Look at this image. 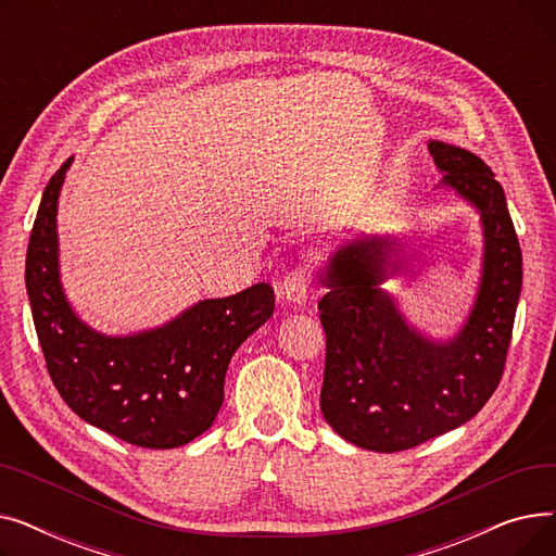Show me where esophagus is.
Returning <instances> with one entry per match:
<instances>
[{
  "label": "esophagus",
  "instance_id": "obj_1",
  "mask_svg": "<svg viewBox=\"0 0 556 556\" xmlns=\"http://www.w3.org/2000/svg\"><path fill=\"white\" fill-rule=\"evenodd\" d=\"M308 288H311V270L298 268V270L286 275V279L281 283V295L288 304L302 306L308 300Z\"/></svg>",
  "mask_w": 556,
  "mask_h": 556
}]
</instances>
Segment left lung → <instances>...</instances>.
Listing matches in <instances>:
<instances>
[{
  "instance_id": "left-lung-1",
  "label": "left lung",
  "mask_w": 556,
  "mask_h": 556,
  "mask_svg": "<svg viewBox=\"0 0 556 556\" xmlns=\"http://www.w3.org/2000/svg\"><path fill=\"white\" fill-rule=\"evenodd\" d=\"M444 178L437 189L469 202L482 225V270L473 306L446 340L407 323L388 279L403 273L394 233H358L319 268L327 333L319 407L349 444L396 453L473 419L501 383L522 286V256L493 170L471 151L428 141Z\"/></svg>"
}]
</instances>
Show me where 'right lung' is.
Instances as JSON below:
<instances>
[{
  "label": "right lung",
  "instance_id": "add662e5",
  "mask_svg": "<svg viewBox=\"0 0 556 556\" xmlns=\"http://www.w3.org/2000/svg\"><path fill=\"white\" fill-rule=\"evenodd\" d=\"M72 162L45 187L26 250V295L49 376L83 421L141 448L185 446L212 428L229 361L268 323L275 293L270 283H254L126 336L85 325L63 290L55 220Z\"/></svg>",
  "mask_w": 556,
  "mask_h": 556
}]
</instances>
